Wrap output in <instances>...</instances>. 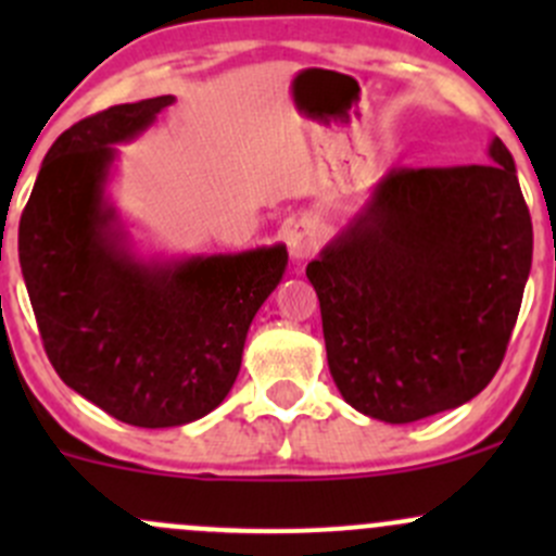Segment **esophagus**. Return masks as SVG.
<instances>
[{
    "label": "esophagus",
    "instance_id": "obj_1",
    "mask_svg": "<svg viewBox=\"0 0 556 556\" xmlns=\"http://www.w3.org/2000/svg\"><path fill=\"white\" fill-rule=\"evenodd\" d=\"M319 239H323V231H319L317 223L301 220L295 223L293 231L288 233V250L293 261H306L314 250L319 247Z\"/></svg>",
    "mask_w": 556,
    "mask_h": 556
}]
</instances>
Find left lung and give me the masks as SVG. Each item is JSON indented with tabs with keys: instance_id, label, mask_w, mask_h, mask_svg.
<instances>
[{
	"instance_id": "left-lung-1",
	"label": "left lung",
	"mask_w": 556,
	"mask_h": 556,
	"mask_svg": "<svg viewBox=\"0 0 556 556\" xmlns=\"http://www.w3.org/2000/svg\"><path fill=\"white\" fill-rule=\"evenodd\" d=\"M532 266V223L501 139L490 164L392 169L306 266L341 397L390 425L492 382Z\"/></svg>"
}]
</instances>
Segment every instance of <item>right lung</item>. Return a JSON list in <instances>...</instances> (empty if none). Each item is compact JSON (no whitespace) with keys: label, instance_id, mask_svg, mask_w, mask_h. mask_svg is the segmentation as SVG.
<instances>
[{"label":"right lung","instance_id":"right-lung-1","mask_svg":"<svg viewBox=\"0 0 556 556\" xmlns=\"http://www.w3.org/2000/svg\"><path fill=\"white\" fill-rule=\"evenodd\" d=\"M169 104L174 97L115 104L66 128L18 226L21 271L55 374L137 428H177L220 406L252 317L288 266L285 244L172 261L134 252L106 199L115 144Z\"/></svg>","mask_w":556,"mask_h":556}]
</instances>
